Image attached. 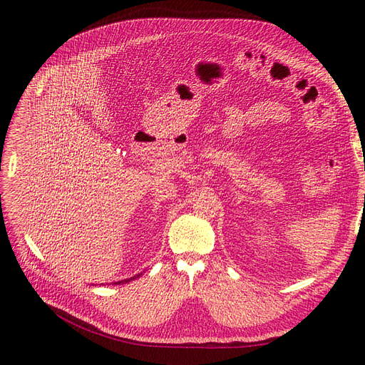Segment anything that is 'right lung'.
Listing matches in <instances>:
<instances>
[{
	"label": "right lung",
	"mask_w": 365,
	"mask_h": 365,
	"mask_svg": "<svg viewBox=\"0 0 365 365\" xmlns=\"http://www.w3.org/2000/svg\"><path fill=\"white\" fill-rule=\"evenodd\" d=\"M139 277H140V274H139V275H136V277H133V278H128V279H124V281H120V282H118V284H121V282H123V284H124V282H128V281H130V279H134V278H139Z\"/></svg>",
	"instance_id": "1"
}]
</instances>
